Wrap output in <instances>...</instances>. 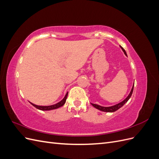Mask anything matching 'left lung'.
I'll return each mask as SVG.
<instances>
[{"label": "left lung", "instance_id": "left-lung-1", "mask_svg": "<svg viewBox=\"0 0 159 159\" xmlns=\"http://www.w3.org/2000/svg\"><path fill=\"white\" fill-rule=\"evenodd\" d=\"M120 47L121 48V49H122V50L123 51V52L125 53V55L127 56V53H126L125 50L123 48V47H121V46H120ZM133 88H134V84H133V88H132V89H131V92H130V93L129 94V95L126 98V99H124V100L123 101V102H120L119 103H117V104H116V105H113V106H111V107H102V106H101V105H97V104L91 103V105H92L94 107H95L96 109H99V110H100V111H104V112H114V111H115L118 110L119 108H121V107H123V105L128 102V100L130 99V98H131V95H132V93H133Z\"/></svg>", "mask_w": 159, "mask_h": 159}]
</instances>
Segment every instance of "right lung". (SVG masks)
Segmentation results:
<instances>
[{"label":"right lung","mask_w":159,"mask_h":159,"mask_svg":"<svg viewBox=\"0 0 159 159\" xmlns=\"http://www.w3.org/2000/svg\"><path fill=\"white\" fill-rule=\"evenodd\" d=\"M68 92L66 93V95H65L64 98L62 99L61 101H60V102H58L57 103L55 104V105H49V106H40V105H35V104H33L32 103H30L34 107H35L36 108L40 109V110H42V111H49V110H52V109H57L59 108L61 106H63V105H64V103H66V99H67V97H68Z\"/></svg>","instance_id":"1"}]
</instances>
